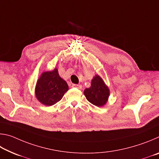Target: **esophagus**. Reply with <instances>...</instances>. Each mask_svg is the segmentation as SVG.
<instances>
[{
	"instance_id": "esophagus-1",
	"label": "esophagus",
	"mask_w": 159,
	"mask_h": 159,
	"mask_svg": "<svg viewBox=\"0 0 159 159\" xmlns=\"http://www.w3.org/2000/svg\"><path fill=\"white\" fill-rule=\"evenodd\" d=\"M72 87L76 88H78V89H81V88H82L81 85H78V84H73V85H72Z\"/></svg>"
}]
</instances>
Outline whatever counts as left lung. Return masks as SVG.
I'll use <instances>...</instances> for the list:
<instances>
[{
	"instance_id": "obj_1",
	"label": "left lung",
	"mask_w": 159,
	"mask_h": 159,
	"mask_svg": "<svg viewBox=\"0 0 159 159\" xmlns=\"http://www.w3.org/2000/svg\"><path fill=\"white\" fill-rule=\"evenodd\" d=\"M83 93L88 101L99 107L105 105L108 102L110 91L103 79L99 75H95L91 80L90 87L85 88Z\"/></svg>"
}]
</instances>
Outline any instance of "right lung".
I'll return each instance as SVG.
<instances>
[{
  "label": "right lung",
  "instance_id": "1",
  "mask_svg": "<svg viewBox=\"0 0 159 159\" xmlns=\"http://www.w3.org/2000/svg\"><path fill=\"white\" fill-rule=\"evenodd\" d=\"M68 90L66 82L60 76L58 69L55 68L41 74L35 87V95L41 104L52 106L61 100Z\"/></svg>",
  "mask_w": 159,
  "mask_h": 159
}]
</instances>
